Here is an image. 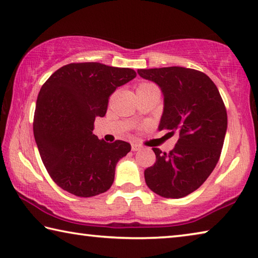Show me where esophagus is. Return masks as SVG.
I'll list each match as a JSON object with an SVG mask.
<instances>
[{
	"instance_id": "34e87169",
	"label": "esophagus",
	"mask_w": 258,
	"mask_h": 258,
	"mask_svg": "<svg viewBox=\"0 0 258 258\" xmlns=\"http://www.w3.org/2000/svg\"><path fill=\"white\" fill-rule=\"evenodd\" d=\"M141 150V146L138 145V143H132V151H139Z\"/></svg>"
}]
</instances>
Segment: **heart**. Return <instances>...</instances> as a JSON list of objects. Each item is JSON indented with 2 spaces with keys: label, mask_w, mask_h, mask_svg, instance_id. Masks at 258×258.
Segmentation results:
<instances>
[{
  "label": "heart",
  "mask_w": 258,
  "mask_h": 258,
  "mask_svg": "<svg viewBox=\"0 0 258 258\" xmlns=\"http://www.w3.org/2000/svg\"><path fill=\"white\" fill-rule=\"evenodd\" d=\"M149 86H154V85L149 84V83H142V84H140V85L138 86V90L143 89V87H149Z\"/></svg>",
  "instance_id": "heart-1"
}]
</instances>
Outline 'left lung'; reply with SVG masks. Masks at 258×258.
Returning a JSON list of instances; mask_svg holds the SVG:
<instances>
[{"label":"left lung","mask_w":258,"mask_h":258,"mask_svg":"<svg viewBox=\"0 0 258 258\" xmlns=\"http://www.w3.org/2000/svg\"><path fill=\"white\" fill-rule=\"evenodd\" d=\"M164 95L159 131L177 134L168 154L154 148L156 163L145 171L148 187L164 198H182L197 190L220 159L228 115L216 85L206 74L184 67L138 69Z\"/></svg>","instance_id":"obj_1"}]
</instances>
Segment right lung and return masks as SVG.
<instances>
[{
  "label": "right lung",
  "mask_w": 258,
  "mask_h": 258,
  "mask_svg": "<svg viewBox=\"0 0 258 258\" xmlns=\"http://www.w3.org/2000/svg\"><path fill=\"white\" fill-rule=\"evenodd\" d=\"M137 76L133 69L99 62L69 63L49 77L38 93L34 138L52 180L77 197L103 194L131 145L108 143L93 134L95 117L107 112L109 97Z\"/></svg>",
  "instance_id": "1"
}]
</instances>
